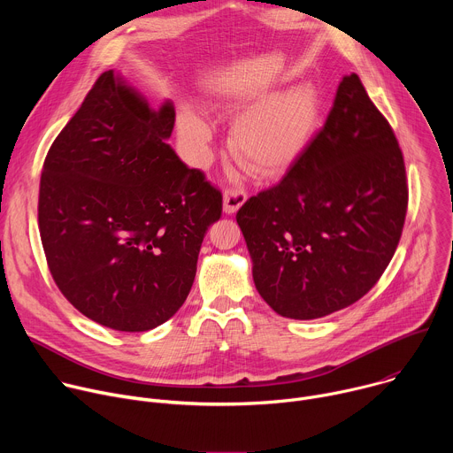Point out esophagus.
Returning a JSON list of instances; mask_svg holds the SVG:
<instances>
[{
	"label": "esophagus",
	"instance_id": "34e87169",
	"mask_svg": "<svg viewBox=\"0 0 453 453\" xmlns=\"http://www.w3.org/2000/svg\"><path fill=\"white\" fill-rule=\"evenodd\" d=\"M247 201V193L243 188H227L224 191V211L226 213H236L238 208Z\"/></svg>",
	"mask_w": 453,
	"mask_h": 453
}]
</instances>
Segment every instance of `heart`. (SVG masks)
<instances>
[{
  "mask_svg": "<svg viewBox=\"0 0 453 453\" xmlns=\"http://www.w3.org/2000/svg\"><path fill=\"white\" fill-rule=\"evenodd\" d=\"M231 133V149L238 161L256 175H276L288 168L310 145L319 123V98L303 84L264 98L242 111ZM182 136L197 147L211 140V128L201 118H180Z\"/></svg>",
  "mask_w": 453,
  "mask_h": 453,
  "instance_id": "b5f03b06",
  "label": "heart"
}]
</instances>
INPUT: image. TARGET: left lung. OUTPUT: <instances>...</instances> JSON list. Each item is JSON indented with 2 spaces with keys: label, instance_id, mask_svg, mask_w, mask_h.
<instances>
[{
  "label": "left lung",
  "instance_id": "1",
  "mask_svg": "<svg viewBox=\"0 0 453 453\" xmlns=\"http://www.w3.org/2000/svg\"><path fill=\"white\" fill-rule=\"evenodd\" d=\"M407 204L393 127L351 73L285 177L236 213L256 290L274 311L299 320L353 304L393 260Z\"/></svg>",
  "mask_w": 453,
  "mask_h": 453
}]
</instances>
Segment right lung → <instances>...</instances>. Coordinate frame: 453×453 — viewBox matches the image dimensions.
<instances>
[{"mask_svg":"<svg viewBox=\"0 0 453 453\" xmlns=\"http://www.w3.org/2000/svg\"><path fill=\"white\" fill-rule=\"evenodd\" d=\"M175 111H152L102 73L51 143L39 184V233L62 296L118 332L168 320L196 280L222 191L166 143Z\"/></svg>","mask_w":453,"mask_h":453,"instance_id":"add662e5","label":"right lung"}]
</instances>
